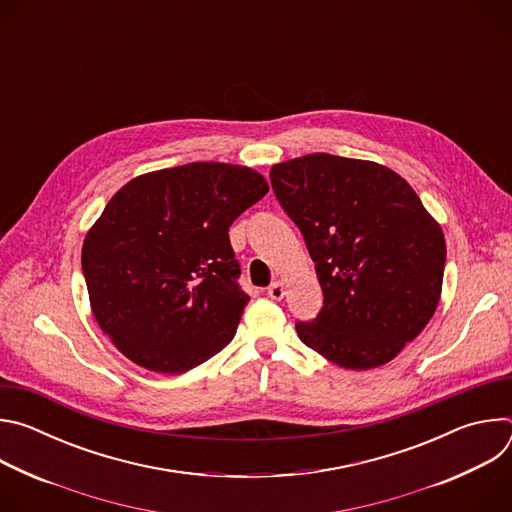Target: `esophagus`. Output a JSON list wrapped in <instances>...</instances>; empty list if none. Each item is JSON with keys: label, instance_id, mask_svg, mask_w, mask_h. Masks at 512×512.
<instances>
[{"label": "esophagus", "instance_id": "1", "mask_svg": "<svg viewBox=\"0 0 512 512\" xmlns=\"http://www.w3.org/2000/svg\"><path fill=\"white\" fill-rule=\"evenodd\" d=\"M267 296H269L271 300H275V302L283 300V296H285V287H283V283H281V281H273V283L267 287Z\"/></svg>", "mask_w": 512, "mask_h": 512}]
</instances>
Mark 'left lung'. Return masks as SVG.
Returning <instances> with one entry per match:
<instances>
[{
  "label": "left lung",
  "mask_w": 512,
  "mask_h": 512,
  "mask_svg": "<svg viewBox=\"0 0 512 512\" xmlns=\"http://www.w3.org/2000/svg\"><path fill=\"white\" fill-rule=\"evenodd\" d=\"M273 192L316 263L324 306L300 340L342 369L393 360L431 320L446 239L415 190L375 162L310 154L275 164Z\"/></svg>",
  "instance_id": "left-lung-1"
}]
</instances>
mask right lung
Here are the masks:
<instances>
[{
    "label": "right lung",
    "instance_id": "1",
    "mask_svg": "<svg viewBox=\"0 0 512 512\" xmlns=\"http://www.w3.org/2000/svg\"><path fill=\"white\" fill-rule=\"evenodd\" d=\"M267 190L251 168L194 162L137 176L107 202L81 263L95 320L119 352L178 375L233 340L249 296L229 227Z\"/></svg>",
    "mask_w": 512,
    "mask_h": 512
}]
</instances>
